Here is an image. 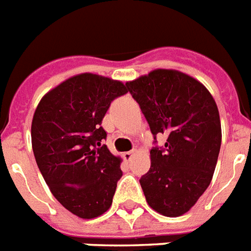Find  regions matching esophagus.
Returning a JSON list of instances; mask_svg holds the SVG:
<instances>
[{"instance_id": "34e87169", "label": "esophagus", "mask_w": 251, "mask_h": 251, "mask_svg": "<svg viewBox=\"0 0 251 251\" xmlns=\"http://www.w3.org/2000/svg\"><path fill=\"white\" fill-rule=\"evenodd\" d=\"M134 153H135V150H131V151H127V152L124 153V157H125V160H131L134 156Z\"/></svg>"}]
</instances>
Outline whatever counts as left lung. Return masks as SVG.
I'll return each mask as SVG.
<instances>
[{
	"label": "left lung",
	"mask_w": 251,
	"mask_h": 251,
	"mask_svg": "<svg viewBox=\"0 0 251 251\" xmlns=\"http://www.w3.org/2000/svg\"><path fill=\"white\" fill-rule=\"evenodd\" d=\"M126 87L155 139L150 171L139 179L146 201L164 216H181L214 176L222 145L216 102L202 83L177 70H153ZM160 133L167 138L163 148L156 141Z\"/></svg>",
	"instance_id": "1"
}]
</instances>
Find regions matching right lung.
Listing matches in <instances>:
<instances>
[{"instance_id":"add662e5","label":"right lung","mask_w":251,"mask_h":251,"mask_svg":"<svg viewBox=\"0 0 251 251\" xmlns=\"http://www.w3.org/2000/svg\"><path fill=\"white\" fill-rule=\"evenodd\" d=\"M125 84L84 73L41 99L31 126L37 167L54 198L72 214L94 219L112 204L121 159L104 143L101 122Z\"/></svg>"}]
</instances>
